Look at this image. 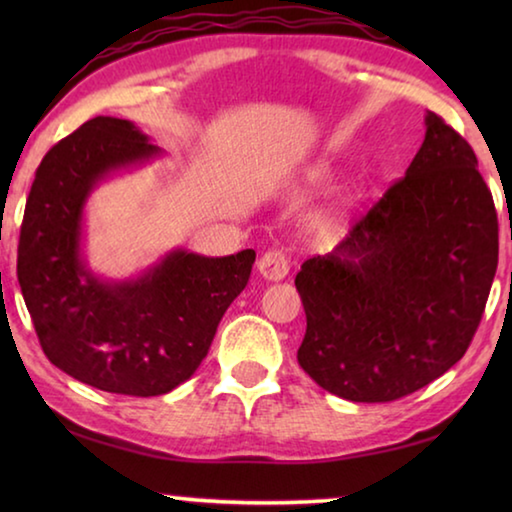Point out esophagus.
Instances as JSON below:
<instances>
[{
    "label": "esophagus",
    "mask_w": 512,
    "mask_h": 512,
    "mask_svg": "<svg viewBox=\"0 0 512 512\" xmlns=\"http://www.w3.org/2000/svg\"><path fill=\"white\" fill-rule=\"evenodd\" d=\"M259 273H262L264 280L280 282L289 275V257L282 253V250H268L257 262Z\"/></svg>",
    "instance_id": "1"
}]
</instances>
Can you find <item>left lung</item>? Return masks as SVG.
<instances>
[{
	"label": "left lung",
	"mask_w": 512,
	"mask_h": 512,
	"mask_svg": "<svg viewBox=\"0 0 512 512\" xmlns=\"http://www.w3.org/2000/svg\"><path fill=\"white\" fill-rule=\"evenodd\" d=\"M404 178L332 253L307 259L302 370L350 402H393L470 348L497 273L495 201L472 146L436 112Z\"/></svg>",
	"instance_id": "1"
}]
</instances>
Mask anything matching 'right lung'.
<instances>
[{
  "label": "right lung",
  "mask_w": 512,
  "mask_h": 512,
  "mask_svg": "<svg viewBox=\"0 0 512 512\" xmlns=\"http://www.w3.org/2000/svg\"><path fill=\"white\" fill-rule=\"evenodd\" d=\"M128 119L94 117L36 171L17 246V282L56 368L106 393L153 397L201 366L255 250L205 257L176 248L142 275L106 280L83 255V212L112 173L160 158Z\"/></svg>",
  "instance_id": "1"
}]
</instances>
